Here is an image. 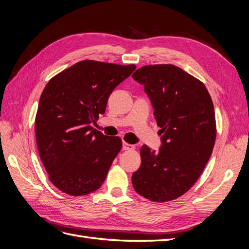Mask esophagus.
<instances>
[{
    "instance_id": "obj_1",
    "label": "esophagus",
    "mask_w": 249,
    "mask_h": 249,
    "mask_svg": "<svg viewBox=\"0 0 249 249\" xmlns=\"http://www.w3.org/2000/svg\"><path fill=\"white\" fill-rule=\"evenodd\" d=\"M123 149H124V150H131V149H134V145L128 144V143H126V142H123Z\"/></svg>"
}]
</instances>
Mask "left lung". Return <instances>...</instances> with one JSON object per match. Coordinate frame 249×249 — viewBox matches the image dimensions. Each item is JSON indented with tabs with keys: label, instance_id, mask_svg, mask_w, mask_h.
<instances>
[{
	"label": "left lung",
	"instance_id": "1",
	"mask_svg": "<svg viewBox=\"0 0 249 249\" xmlns=\"http://www.w3.org/2000/svg\"><path fill=\"white\" fill-rule=\"evenodd\" d=\"M144 85L160 127V147L140 149L135 191L153 202L177 199L195 184L212 153L215 115L205 85L174 65L144 66L133 74Z\"/></svg>",
	"mask_w": 249,
	"mask_h": 249
}]
</instances>
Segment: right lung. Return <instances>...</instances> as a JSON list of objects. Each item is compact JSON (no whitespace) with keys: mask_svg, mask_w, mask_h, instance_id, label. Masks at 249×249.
<instances>
[{"mask_svg":"<svg viewBox=\"0 0 249 249\" xmlns=\"http://www.w3.org/2000/svg\"><path fill=\"white\" fill-rule=\"evenodd\" d=\"M135 65L82 61L51 78L40 97L35 121L40 159L50 181L71 196L97 191L122 149L119 137L95 130L111 92Z\"/></svg>","mask_w":249,"mask_h":249,"instance_id":"1","label":"right lung"}]
</instances>
